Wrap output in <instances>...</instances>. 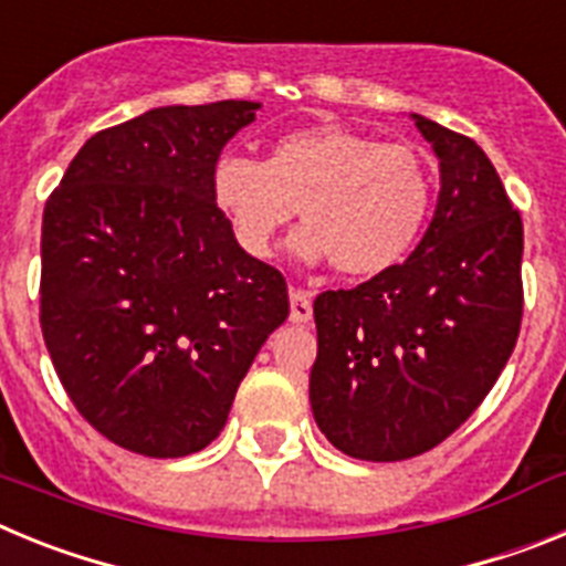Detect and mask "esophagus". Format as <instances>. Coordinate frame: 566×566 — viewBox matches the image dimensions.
<instances>
[{
	"instance_id": "obj_1",
	"label": "esophagus",
	"mask_w": 566,
	"mask_h": 566,
	"mask_svg": "<svg viewBox=\"0 0 566 566\" xmlns=\"http://www.w3.org/2000/svg\"><path fill=\"white\" fill-rule=\"evenodd\" d=\"M289 300H292V308H289L292 323H308L312 319V294L303 292V289H292Z\"/></svg>"
}]
</instances>
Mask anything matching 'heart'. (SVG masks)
<instances>
[{
  "label": "heart",
  "mask_w": 566,
  "mask_h": 566,
  "mask_svg": "<svg viewBox=\"0 0 566 566\" xmlns=\"http://www.w3.org/2000/svg\"><path fill=\"white\" fill-rule=\"evenodd\" d=\"M209 195L234 240L269 258L280 229L303 214L292 247L306 263L332 260L348 277L382 274L422 238L433 203L431 161L411 144H385L339 124L280 135L266 161L221 155Z\"/></svg>",
  "instance_id": "heart-1"
}]
</instances>
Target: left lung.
I'll return each instance as SVG.
<instances>
[{
  "label": "left lung",
  "instance_id": "left-lung-1",
  "mask_svg": "<svg viewBox=\"0 0 566 566\" xmlns=\"http://www.w3.org/2000/svg\"><path fill=\"white\" fill-rule=\"evenodd\" d=\"M439 158L433 218L405 263L314 300L308 399L345 457L437 448L488 397L522 326V218L476 142L411 113Z\"/></svg>",
  "mask_w": 566,
  "mask_h": 566
}]
</instances>
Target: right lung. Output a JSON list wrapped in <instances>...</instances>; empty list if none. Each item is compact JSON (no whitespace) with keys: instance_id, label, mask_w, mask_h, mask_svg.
<instances>
[{"instance_id":"right-lung-1","label":"right lung","mask_w":566,"mask_h":566,"mask_svg":"<svg viewBox=\"0 0 566 566\" xmlns=\"http://www.w3.org/2000/svg\"><path fill=\"white\" fill-rule=\"evenodd\" d=\"M258 109L172 104L102 129L44 203V345L78 413L142 457L207 448L289 317L283 274L240 249L209 195Z\"/></svg>"}]
</instances>
